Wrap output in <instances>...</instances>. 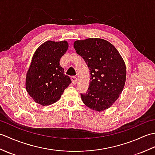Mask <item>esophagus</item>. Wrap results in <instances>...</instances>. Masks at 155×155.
Returning a JSON list of instances; mask_svg holds the SVG:
<instances>
[{
    "label": "esophagus",
    "instance_id": "1",
    "mask_svg": "<svg viewBox=\"0 0 155 155\" xmlns=\"http://www.w3.org/2000/svg\"><path fill=\"white\" fill-rule=\"evenodd\" d=\"M71 81H72V83L73 84H75L76 83H77V78H76L75 77H72L71 78Z\"/></svg>",
    "mask_w": 155,
    "mask_h": 155
}]
</instances>
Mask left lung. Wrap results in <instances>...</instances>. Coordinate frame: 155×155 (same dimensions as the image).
Instances as JSON below:
<instances>
[{
	"mask_svg": "<svg viewBox=\"0 0 155 155\" xmlns=\"http://www.w3.org/2000/svg\"><path fill=\"white\" fill-rule=\"evenodd\" d=\"M74 48L90 70V84L87 93L81 94L84 104L93 110L108 109L123 91L127 70L123 58L110 42L94 38L77 40Z\"/></svg>",
	"mask_w": 155,
	"mask_h": 155,
	"instance_id": "obj_1",
	"label": "left lung"
}]
</instances>
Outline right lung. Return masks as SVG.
Instances as JSON below:
<instances>
[{
	"label": "right lung",
	"mask_w": 155,
	"mask_h": 155,
	"mask_svg": "<svg viewBox=\"0 0 155 155\" xmlns=\"http://www.w3.org/2000/svg\"><path fill=\"white\" fill-rule=\"evenodd\" d=\"M67 41L44 42L35 52L26 75V89L35 103L48 106L58 101L71 80L60 65Z\"/></svg>",
	"instance_id": "1"
}]
</instances>
